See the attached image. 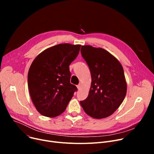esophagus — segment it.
<instances>
[{
    "mask_svg": "<svg viewBox=\"0 0 154 154\" xmlns=\"http://www.w3.org/2000/svg\"><path fill=\"white\" fill-rule=\"evenodd\" d=\"M77 88H78L79 90L80 89V88H81V84H79V85L77 86Z\"/></svg>",
    "mask_w": 154,
    "mask_h": 154,
    "instance_id": "esophagus-1",
    "label": "esophagus"
}]
</instances>
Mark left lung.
<instances>
[{
  "label": "left lung",
  "mask_w": 154,
  "mask_h": 154,
  "mask_svg": "<svg viewBox=\"0 0 154 154\" xmlns=\"http://www.w3.org/2000/svg\"><path fill=\"white\" fill-rule=\"evenodd\" d=\"M80 52L92 77L87 98L80 101V105L91 117L106 118L119 107L126 95L123 67L114 55L102 48L82 45Z\"/></svg>",
  "instance_id": "obj_1"
}]
</instances>
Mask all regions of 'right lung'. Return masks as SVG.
<instances>
[{
    "label": "right lung",
    "instance_id": "1",
    "mask_svg": "<svg viewBox=\"0 0 154 154\" xmlns=\"http://www.w3.org/2000/svg\"><path fill=\"white\" fill-rule=\"evenodd\" d=\"M80 45L60 44L47 48L32 62L28 72L31 99L40 114L55 117L63 113L77 88L70 84L69 66Z\"/></svg>",
    "mask_w": 154,
    "mask_h": 154
}]
</instances>
